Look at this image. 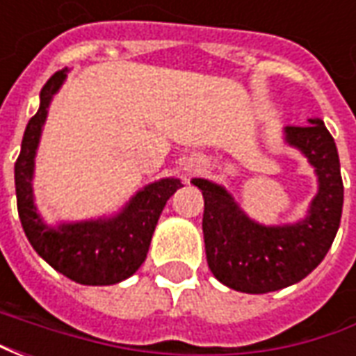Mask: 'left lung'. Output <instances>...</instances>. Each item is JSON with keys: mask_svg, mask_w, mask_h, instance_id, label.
I'll return each instance as SVG.
<instances>
[{"mask_svg": "<svg viewBox=\"0 0 356 356\" xmlns=\"http://www.w3.org/2000/svg\"><path fill=\"white\" fill-rule=\"evenodd\" d=\"M286 140L316 168L318 194L305 221L263 227L250 221L229 193L193 179L204 196L202 231L206 257L217 280L244 293H267L305 278L328 254L341 221L343 181L336 143L321 120L288 125Z\"/></svg>", "mask_w": 356, "mask_h": 356, "instance_id": "left-lung-1", "label": "left lung"}]
</instances>
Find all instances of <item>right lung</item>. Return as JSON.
Listing matches in <instances>:
<instances>
[{
    "mask_svg": "<svg viewBox=\"0 0 356 356\" xmlns=\"http://www.w3.org/2000/svg\"><path fill=\"white\" fill-rule=\"evenodd\" d=\"M65 76V70H58L47 80L40 93V110L26 125L15 162L17 208L28 242L51 267L78 284L108 286L129 278L143 265L165 202L183 185L179 179L156 181L110 221L60 225L57 231L45 227L32 200V171L47 106Z\"/></svg>",
    "mask_w": 356,
    "mask_h": 356,
    "instance_id": "1",
    "label": "right lung"
}]
</instances>
